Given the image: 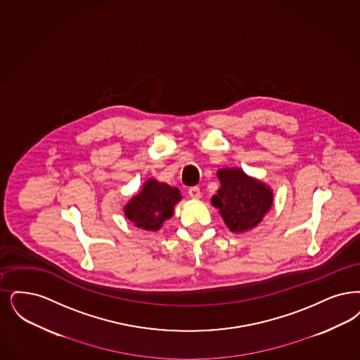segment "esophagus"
I'll return each instance as SVG.
<instances>
[{
    "label": "esophagus",
    "mask_w": 360,
    "mask_h": 360,
    "mask_svg": "<svg viewBox=\"0 0 360 360\" xmlns=\"http://www.w3.org/2000/svg\"><path fill=\"white\" fill-rule=\"evenodd\" d=\"M188 195H190L193 200H200V198H201V190H200V187H190V188H188Z\"/></svg>",
    "instance_id": "1"
}]
</instances>
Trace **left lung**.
<instances>
[{
    "mask_svg": "<svg viewBox=\"0 0 360 360\" xmlns=\"http://www.w3.org/2000/svg\"><path fill=\"white\" fill-rule=\"evenodd\" d=\"M221 188L212 203L219 209L231 231L243 233L257 226L274 203V191L241 169L218 170Z\"/></svg>",
    "mask_w": 360,
    "mask_h": 360,
    "instance_id": "obj_1",
    "label": "left lung"
}]
</instances>
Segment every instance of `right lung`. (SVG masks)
I'll return each mask as SVG.
<instances>
[{
	"instance_id": "add662e5",
	"label": "right lung",
	"mask_w": 360,
	"mask_h": 360,
	"mask_svg": "<svg viewBox=\"0 0 360 360\" xmlns=\"http://www.w3.org/2000/svg\"><path fill=\"white\" fill-rule=\"evenodd\" d=\"M176 187L150 178L144 182L139 194L134 195L124 206V216L144 231H157L163 222L174 214V206L181 201Z\"/></svg>"
}]
</instances>
